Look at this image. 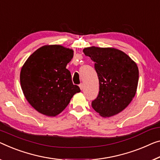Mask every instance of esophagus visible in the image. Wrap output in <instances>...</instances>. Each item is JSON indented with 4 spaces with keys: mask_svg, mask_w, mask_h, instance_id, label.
Returning a JSON list of instances; mask_svg holds the SVG:
<instances>
[{
    "mask_svg": "<svg viewBox=\"0 0 160 160\" xmlns=\"http://www.w3.org/2000/svg\"><path fill=\"white\" fill-rule=\"evenodd\" d=\"M79 86H80V90H82V89H83V85L82 84V83H81V84L79 85Z\"/></svg>",
    "mask_w": 160,
    "mask_h": 160,
    "instance_id": "34e87169",
    "label": "esophagus"
}]
</instances>
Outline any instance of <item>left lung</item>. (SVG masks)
Segmentation results:
<instances>
[{"instance_id":"obj_1","label":"left lung","mask_w":160,"mask_h":160,"mask_svg":"<svg viewBox=\"0 0 160 160\" xmlns=\"http://www.w3.org/2000/svg\"><path fill=\"white\" fill-rule=\"evenodd\" d=\"M83 52L95 62L99 80V92L92 101V108L103 117L116 115L128 106L137 92V64L117 49L91 47Z\"/></svg>"}]
</instances>
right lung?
Returning <instances> with one entry per match:
<instances>
[{"instance_id": "1", "label": "right lung", "mask_w": 160, "mask_h": 160, "mask_svg": "<svg viewBox=\"0 0 160 160\" xmlns=\"http://www.w3.org/2000/svg\"><path fill=\"white\" fill-rule=\"evenodd\" d=\"M73 50L61 45H46L33 53L20 74L21 89L26 99L38 112L48 116L60 113L80 88L73 85L66 66Z\"/></svg>"}]
</instances>
